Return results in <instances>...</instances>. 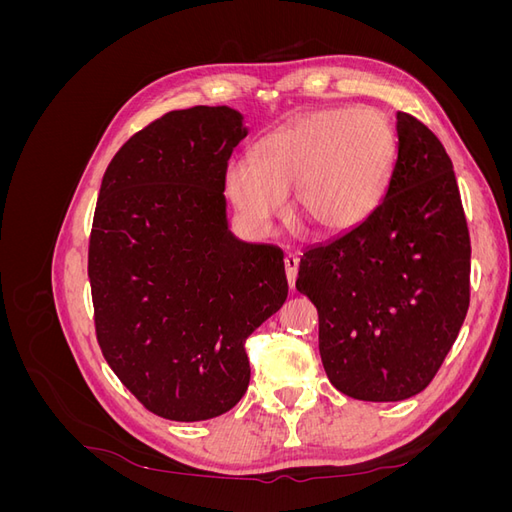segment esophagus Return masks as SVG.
<instances>
[{
	"label": "esophagus",
	"mask_w": 512,
	"mask_h": 512,
	"mask_svg": "<svg viewBox=\"0 0 512 512\" xmlns=\"http://www.w3.org/2000/svg\"><path fill=\"white\" fill-rule=\"evenodd\" d=\"M284 267H286L288 284H290V288H294V282H297V271H299V256L297 254H286Z\"/></svg>",
	"instance_id": "esophagus-1"
}]
</instances>
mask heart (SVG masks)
Listing matches in <instances>:
<instances>
[{
	"label": "heart",
	"instance_id": "obj_1",
	"mask_svg": "<svg viewBox=\"0 0 512 512\" xmlns=\"http://www.w3.org/2000/svg\"><path fill=\"white\" fill-rule=\"evenodd\" d=\"M397 136L376 108H335L299 119L256 145V160L226 166V194L258 230L286 218L294 192L299 220L318 232H346L382 203Z\"/></svg>",
	"mask_w": 512,
	"mask_h": 512
}]
</instances>
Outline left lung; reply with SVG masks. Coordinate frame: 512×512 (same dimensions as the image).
I'll list each match as a JSON object with an SVG mask.
<instances>
[{"label": "left lung", "instance_id": "1", "mask_svg": "<svg viewBox=\"0 0 512 512\" xmlns=\"http://www.w3.org/2000/svg\"><path fill=\"white\" fill-rule=\"evenodd\" d=\"M297 290L318 309V348L337 391L401 401L436 376L470 305V235L453 162L397 113V158L369 218L301 256Z\"/></svg>", "mask_w": 512, "mask_h": 512}]
</instances>
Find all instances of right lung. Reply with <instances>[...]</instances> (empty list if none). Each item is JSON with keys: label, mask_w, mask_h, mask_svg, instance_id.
I'll return each instance as SVG.
<instances>
[{"label": "right lung", "mask_w": 512, "mask_h": 512, "mask_svg": "<svg viewBox=\"0 0 512 512\" xmlns=\"http://www.w3.org/2000/svg\"><path fill=\"white\" fill-rule=\"evenodd\" d=\"M247 128L230 106L170 111L108 164L89 239L96 335L141 404L194 423L239 404L245 339L288 297L284 252L228 228L224 177Z\"/></svg>", "instance_id": "1"}]
</instances>
